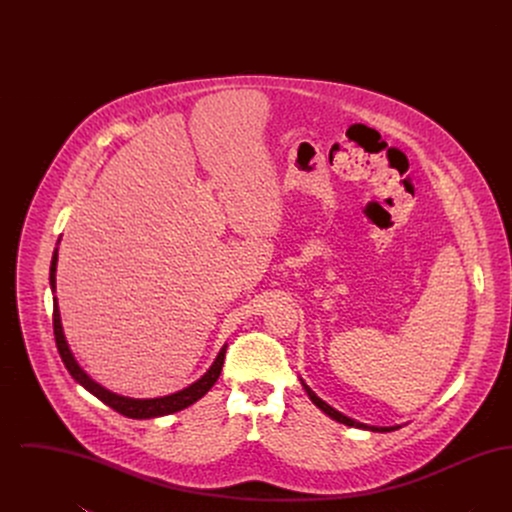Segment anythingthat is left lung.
Masks as SVG:
<instances>
[{
	"mask_svg": "<svg viewBox=\"0 0 512 512\" xmlns=\"http://www.w3.org/2000/svg\"><path fill=\"white\" fill-rule=\"evenodd\" d=\"M301 384H303V388L305 391L309 393V397H311V401L317 405L320 411H324V413L328 414V416H332L334 420H338L341 424H345V426H353V428H363V430H372V432H391V430H397V428H376V426H366V424H361V422H355V420H351V418H347V416H343V414L338 413L336 409H332L330 405H326L320 397H317V393L311 390L303 380H301Z\"/></svg>",
	"mask_w": 512,
	"mask_h": 512,
	"instance_id": "8db88e82",
	"label": "left lung"
}]
</instances>
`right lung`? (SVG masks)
<instances>
[{
  "label": "right lung",
  "instance_id": "obj_1",
  "mask_svg": "<svg viewBox=\"0 0 512 512\" xmlns=\"http://www.w3.org/2000/svg\"><path fill=\"white\" fill-rule=\"evenodd\" d=\"M55 270H57V249L53 251V259H51V267H49V284L51 290L55 292ZM53 334H55V343H57V351L61 355V361L65 368L71 372L74 380L84 386L90 393H94L99 401H103L105 405H109L113 411L121 413L122 416L128 418H155V416H165V414L178 413L190 405H194L197 399H201L207 391L215 386V382L219 380L220 370L224 365V355H226V345L220 349L219 357L215 359L213 366L205 372V376H201L195 384L186 390L172 393L167 397H159V399H130V397H122L113 391L101 388L96 384L80 366L74 361L73 353L65 341L63 336V326H61V317H59V307H57V299L53 297Z\"/></svg>",
  "mask_w": 512,
  "mask_h": 512
}]
</instances>
